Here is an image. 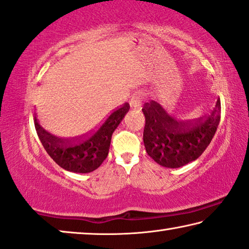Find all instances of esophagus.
<instances>
[{"mask_svg":"<svg viewBox=\"0 0 249 249\" xmlns=\"http://www.w3.org/2000/svg\"><path fill=\"white\" fill-rule=\"evenodd\" d=\"M142 104V94L140 92H136L132 96L131 101H129V105L131 107H140Z\"/></svg>","mask_w":249,"mask_h":249,"instance_id":"1","label":"esophagus"}]
</instances>
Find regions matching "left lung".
Returning <instances> with one entry per match:
<instances>
[{"label":"left lung","instance_id":"1","mask_svg":"<svg viewBox=\"0 0 249 249\" xmlns=\"http://www.w3.org/2000/svg\"><path fill=\"white\" fill-rule=\"evenodd\" d=\"M145 126L143 142L146 153L166 168H179L198 158L208 148L220 123V98L204 117L179 122L151 101L143 107Z\"/></svg>","mask_w":249,"mask_h":249}]
</instances>
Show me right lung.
I'll return each mask as SVG.
<instances>
[{
	"instance_id": "right-lung-1",
	"label": "right lung",
	"mask_w": 249,
	"mask_h": 249,
	"mask_svg": "<svg viewBox=\"0 0 249 249\" xmlns=\"http://www.w3.org/2000/svg\"><path fill=\"white\" fill-rule=\"evenodd\" d=\"M128 109L129 105L125 103L96 128L79 138H59L47 132L37 121L35 127L44 149L59 167L72 173L87 174L96 170L107 158L111 135Z\"/></svg>"
}]
</instances>
